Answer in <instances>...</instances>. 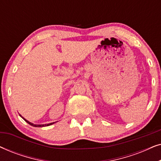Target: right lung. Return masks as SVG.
<instances>
[{
  "label": "right lung",
  "instance_id": "right-lung-1",
  "mask_svg": "<svg viewBox=\"0 0 161 161\" xmlns=\"http://www.w3.org/2000/svg\"><path fill=\"white\" fill-rule=\"evenodd\" d=\"M21 117L23 118V119L25 120L26 122L28 123V124H29L30 125H32V126H34V127H45V126H49V125H52V124H53V123H54V122H53V123H50V124H47V125H34V124H33V123H31L30 122H28V120H26L25 119H24V118L23 117V116H21Z\"/></svg>",
  "mask_w": 161,
  "mask_h": 161
}]
</instances>
